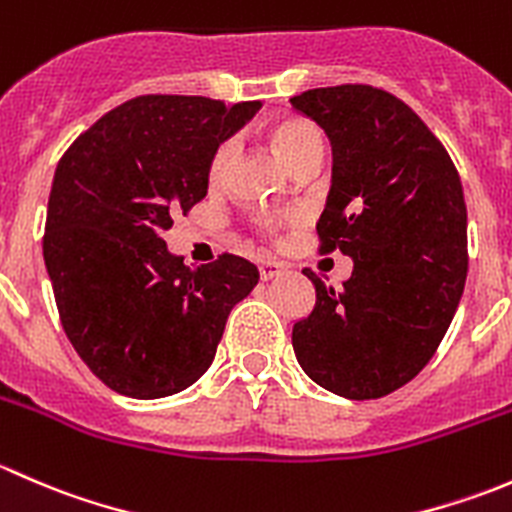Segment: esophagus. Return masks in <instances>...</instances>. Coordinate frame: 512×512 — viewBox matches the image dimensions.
<instances>
[{
  "label": "esophagus",
  "instance_id": "esophagus-1",
  "mask_svg": "<svg viewBox=\"0 0 512 512\" xmlns=\"http://www.w3.org/2000/svg\"><path fill=\"white\" fill-rule=\"evenodd\" d=\"M282 270H285V265H282V262H277V260H262V262H260V280H262V282L272 280V277L280 275Z\"/></svg>",
  "mask_w": 512,
  "mask_h": 512
}]
</instances>
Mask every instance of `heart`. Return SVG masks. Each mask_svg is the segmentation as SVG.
Masks as SVG:
<instances>
[{"mask_svg": "<svg viewBox=\"0 0 512 512\" xmlns=\"http://www.w3.org/2000/svg\"><path fill=\"white\" fill-rule=\"evenodd\" d=\"M267 138H270L272 148L277 156L287 163L289 170H299L302 165L309 163H322L324 158V136L314 121L304 116H282L280 121L272 123L267 128ZM232 143H223L215 148L213 158L208 165V180L210 185H220L225 180L227 170L232 163ZM262 230L275 232L277 227L289 223V218H280V215H262L257 218Z\"/></svg>", "mask_w": 512, "mask_h": 512, "instance_id": "1", "label": "heart"}]
</instances>
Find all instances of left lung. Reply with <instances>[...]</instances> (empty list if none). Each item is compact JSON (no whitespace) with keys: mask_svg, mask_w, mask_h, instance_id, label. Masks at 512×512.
Returning a JSON list of instances; mask_svg holds the SVG:
<instances>
[{"mask_svg":"<svg viewBox=\"0 0 512 512\" xmlns=\"http://www.w3.org/2000/svg\"><path fill=\"white\" fill-rule=\"evenodd\" d=\"M324 128L332 188L319 250L354 260L334 289L312 270L317 302L292 327L299 366L344 399H381L431 361L468 275L463 185L443 143L389 91L366 84L289 98Z\"/></svg>","mask_w":512,"mask_h":512,"instance_id":"left-lung-1","label":"left lung"}]
</instances>
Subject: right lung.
Here are the masks:
<instances>
[{
  "label": "right lung",
  "instance_id": "obj_1",
  "mask_svg": "<svg viewBox=\"0 0 512 512\" xmlns=\"http://www.w3.org/2000/svg\"><path fill=\"white\" fill-rule=\"evenodd\" d=\"M260 101L138 96L101 116L56 165L44 262L84 364L131 399L178 394L213 364L230 309L260 272L237 255L188 267L163 232L208 195V165Z\"/></svg>",
  "mask_w": 512,
  "mask_h": 512
}]
</instances>
